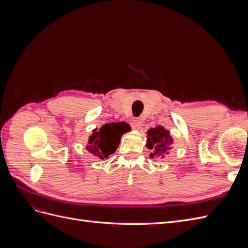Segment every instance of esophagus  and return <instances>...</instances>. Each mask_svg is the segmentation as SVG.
<instances>
[{
  "label": "esophagus",
  "mask_w": 248,
  "mask_h": 248,
  "mask_svg": "<svg viewBox=\"0 0 248 248\" xmlns=\"http://www.w3.org/2000/svg\"><path fill=\"white\" fill-rule=\"evenodd\" d=\"M132 124H133V126H134V128L140 129V127H141V125H142V122H141L140 119H134L133 121H132Z\"/></svg>",
  "instance_id": "1"
}]
</instances>
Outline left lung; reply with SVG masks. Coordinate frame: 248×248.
<instances>
[{
  "instance_id": "8db88e82",
  "label": "left lung",
  "mask_w": 248,
  "mask_h": 248,
  "mask_svg": "<svg viewBox=\"0 0 248 248\" xmlns=\"http://www.w3.org/2000/svg\"><path fill=\"white\" fill-rule=\"evenodd\" d=\"M147 134L148 138L146 146L152 151V153L150 154L151 158H154V157L163 158L164 156L169 154L172 142H174V140L170 137L169 130L159 125L156 126L155 128L149 129Z\"/></svg>"
}]
</instances>
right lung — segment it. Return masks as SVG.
I'll return each instance as SVG.
<instances>
[{
    "label": "right lung",
    "instance_id": "right-lung-1",
    "mask_svg": "<svg viewBox=\"0 0 248 248\" xmlns=\"http://www.w3.org/2000/svg\"><path fill=\"white\" fill-rule=\"evenodd\" d=\"M130 130V126L125 122H112L104 124L100 129H94L89 138L87 145L88 151L100 159L116 152L121 137Z\"/></svg>",
    "mask_w": 248,
    "mask_h": 248
}]
</instances>
